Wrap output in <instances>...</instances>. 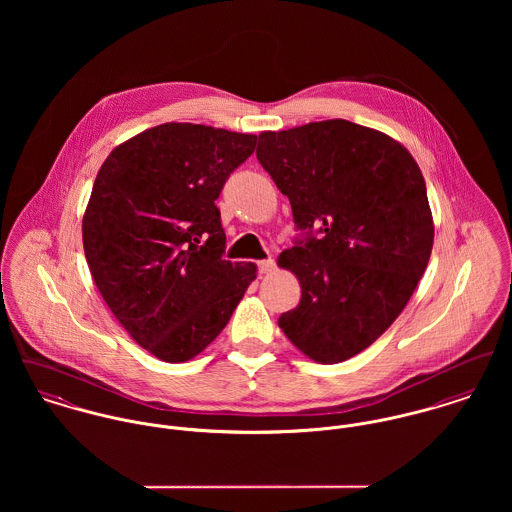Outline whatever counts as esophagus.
Here are the masks:
<instances>
[{"mask_svg":"<svg viewBox=\"0 0 512 512\" xmlns=\"http://www.w3.org/2000/svg\"><path fill=\"white\" fill-rule=\"evenodd\" d=\"M276 270V262L272 258L258 262V274H272Z\"/></svg>","mask_w":512,"mask_h":512,"instance_id":"1","label":"esophagus"}]
</instances>
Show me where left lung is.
Here are the masks:
<instances>
[{"label":"left lung","mask_w":512,"mask_h":512,"mask_svg":"<svg viewBox=\"0 0 512 512\" xmlns=\"http://www.w3.org/2000/svg\"><path fill=\"white\" fill-rule=\"evenodd\" d=\"M256 157L299 230L278 262L301 299L280 327L309 359L347 361L394 323L428 266L434 222L422 171L406 147L347 120L262 132Z\"/></svg>","instance_id":"obj_1"}]
</instances>
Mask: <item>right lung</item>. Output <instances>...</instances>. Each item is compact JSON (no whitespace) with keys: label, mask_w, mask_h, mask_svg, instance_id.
Here are the masks:
<instances>
[{"label":"right lung","mask_w":512,"mask_h":512,"mask_svg":"<svg viewBox=\"0 0 512 512\" xmlns=\"http://www.w3.org/2000/svg\"><path fill=\"white\" fill-rule=\"evenodd\" d=\"M256 136L201 124H161L102 163L82 220L98 292L153 357L183 363L211 345L256 278L224 260L215 201Z\"/></svg>","instance_id":"1"}]
</instances>
